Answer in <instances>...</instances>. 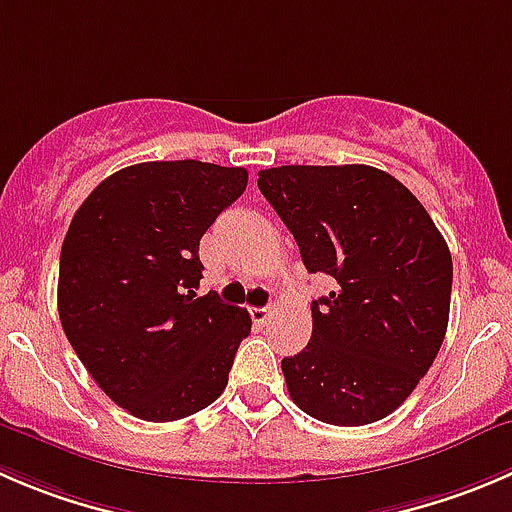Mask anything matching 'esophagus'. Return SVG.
<instances>
[{"label":"esophagus","instance_id":"esophagus-1","mask_svg":"<svg viewBox=\"0 0 512 512\" xmlns=\"http://www.w3.org/2000/svg\"><path fill=\"white\" fill-rule=\"evenodd\" d=\"M270 315H272L270 307H250V317L255 320V325H267Z\"/></svg>","mask_w":512,"mask_h":512}]
</instances>
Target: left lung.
Instances as JSON below:
<instances>
[{"label":"left lung","instance_id":"1","mask_svg":"<svg viewBox=\"0 0 512 512\" xmlns=\"http://www.w3.org/2000/svg\"><path fill=\"white\" fill-rule=\"evenodd\" d=\"M257 187L307 272L335 280L312 300V337L282 360L292 403L342 428L408 400L445 340L453 257L418 197L367 165H285Z\"/></svg>","mask_w":512,"mask_h":512}]
</instances>
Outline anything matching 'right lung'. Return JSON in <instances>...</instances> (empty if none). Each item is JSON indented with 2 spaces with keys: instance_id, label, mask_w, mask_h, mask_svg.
I'll use <instances>...</instances> for the list:
<instances>
[{
  "instance_id": "1",
  "label": "right lung",
  "mask_w": 512,
  "mask_h": 512,
  "mask_svg": "<svg viewBox=\"0 0 512 512\" xmlns=\"http://www.w3.org/2000/svg\"><path fill=\"white\" fill-rule=\"evenodd\" d=\"M245 187V167L142 162L99 182L69 222L57 285L64 335L135 418H187L225 390L252 320L217 292L197 297L200 240Z\"/></svg>"
}]
</instances>
